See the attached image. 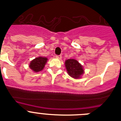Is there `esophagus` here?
I'll list each match as a JSON object with an SVG mask.
<instances>
[{
    "instance_id": "34e87169",
    "label": "esophagus",
    "mask_w": 121,
    "mask_h": 121,
    "mask_svg": "<svg viewBox=\"0 0 121 121\" xmlns=\"http://www.w3.org/2000/svg\"><path fill=\"white\" fill-rule=\"evenodd\" d=\"M55 57H56V58L58 59H61L62 56H60V55H59V56L56 55V56H55Z\"/></svg>"
}]
</instances>
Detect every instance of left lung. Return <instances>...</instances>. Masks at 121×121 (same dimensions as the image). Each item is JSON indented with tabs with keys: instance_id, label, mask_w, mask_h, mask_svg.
Segmentation results:
<instances>
[{
	"instance_id": "8db88e82",
	"label": "left lung",
	"mask_w": 121,
	"mask_h": 121,
	"mask_svg": "<svg viewBox=\"0 0 121 121\" xmlns=\"http://www.w3.org/2000/svg\"><path fill=\"white\" fill-rule=\"evenodd\" d=\"M65 65L67 73L71 78L77 79L81 78L84 73L83 66L74 59H69L65 61Z\"/></svg>"
}]
</instances>
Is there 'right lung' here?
<instances>
[{
    "label": "right lung",
    "mask_w": 121,
    "mask_h": 121,
    "mask_svg": "<svg viewBox=\"0 0 121 121\" xmlns=\"http://www.w3.org/2000/svg\"><path fill=\"white\" fill-rule=\"evenodd\" d=\"M48 58L46 57H36L35 59L32 60L29 64V67L33 72L37 73L42 71L44 68L46 63L47 62Z\"/></svg>",
    "instance_id": "1"
}]
</instances>
